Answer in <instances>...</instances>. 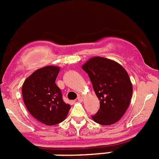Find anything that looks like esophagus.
<instances>
[{"label": "esophagus", "mask_w": 159, "mask_h": 159, "mask_svg": "<svg viewBox=\"0 0 159 159\" xmlns=\"http://www.w3.org/2000/svg\"><path fill=\"white\" fill-rule=\"evenodd\" d=\"M77 100H78V101H80V102H81V101H83V97L81 96H79L78 97V99H77Z\"/></svg>", "instance_id": "esophagus-1"}]
</instances>
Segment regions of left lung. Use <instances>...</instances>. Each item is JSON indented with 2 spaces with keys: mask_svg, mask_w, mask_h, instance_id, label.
I'll list each match as a JSON object with an SVG mask.
<instances>
[{
  "mask_svg": "<svg viewBox=\"0 0 159 159\" xmlns=\"http://www.w3.org/2000/svg\"><path fill=\"white\" fill-rule=\"evenodd\" d=\"M82 69L88 74L100 100V109L92 115L93 121L103 125L117 122L129 106L133 95L127 71L119 63L100 56L90 59Z\"/></svg>",
  "mask_w": 159,
  "mask_h": 159,
  "instance_id": "8db88e82",
  "label": "left lung"
}]
</instances>
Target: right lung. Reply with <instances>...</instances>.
Segmentation results:
<instances>
[{
  "label": "right lung",
  "instance_id": "1",
  "mask_svg": "<svg viewBox=\"0 0 159 159\" xmlns=\"http://www.w3.org/2000/svg\"><path fill=\"white\" fill-rule=\"evenodd\" d=\"M59 67L47 66L37 70L25 80L22 88L23 101L30 115L46 125L62 122L70 109L63 100L56 79Z\"/></svg>",
  "mask_w": 159,
  "mask_h": 159
}]
</instances>
